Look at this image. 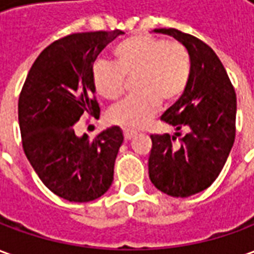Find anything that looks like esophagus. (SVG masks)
I'll list each match as a JSON object with an SVG mask.
<instances>
[{
    "mask_svg": "<svg viewBox=\"0 0 254 254\" xmlns=\"http://www.w3.org/2000/svg\"><path fill=\"white\" fill-rule=\"evenodd\" d=\"M137 133L134 132V130H124V136H125V140H130V138H133L134 136H136Z\"/></svg>",
    "mask_w": 254,
    "mask_h": 254,
    "instance_id": "obj_1",
    "label": "esophagus"
}]
</instances>
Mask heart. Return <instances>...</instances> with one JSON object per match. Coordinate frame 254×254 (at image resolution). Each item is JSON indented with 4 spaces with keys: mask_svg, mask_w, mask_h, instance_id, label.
<instances>
[{
    "mask_svg": "<svg viewBox=\"0 0 254 254\" xmlns=\"http://www.w3.org/2000/svg\"><path fill=\"white\" fill-rule=\"evenodd\" d=\"M114 65L96 63L92 84L100 98L116 102L127 84L134 95L113 107L107 120L124 127H141L148 124L159 105L170 106L185 92L191 73L190 53L185 45L149 35H133L113 50Z\"/></svg>",
    "mask_w": 254,
    "mask_h": 254,
    "instance_id": "b5f03b06",
    "label": "heart"
}]
</instances>
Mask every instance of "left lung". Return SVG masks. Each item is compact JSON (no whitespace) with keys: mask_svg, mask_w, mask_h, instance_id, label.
<instances>
[{"mask_svg":"<svg viewBox=\"0 0 254 254\" xmlns=\"http://www.w3.org/2000/svg\"><path fill=\"white\" fill-rule=\"evenodd\" d=\"M154 32L187 46L191 73L185 92L162 116L177 132L151 134L149 180L169 196L189 197L211 187L229 158L235 138L237 96L223 64L208 45L174 28ZM181 128L187 132L182 138Z\"/></svg>","mask_w":254,"mask_h":254,"instance_id":"1","label":"left lung"}]
</instances>
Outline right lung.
Listing matches in <instances>:
<instances>
[{
    "instance_id": "right-lung-1",
    "label": "right lung",
    "mask_w": 254,
    "mask_h": 254,
    "mask_svg": "<svg viewBox=\"0 0 254 254\" xmlns=\"http://www.w3.org/2000/svg\"><path fill=\"white\" fill-rule=\"evenodd\" d=\"M120 30L72 34L53 42L36 58L19 98L23 148L31 166L53 193L67 201L87 202L109 190L124 134L107 127L92 141L77 136L83 114L99 118L95 100V60Z\"/></svg>"
}]
</instances>
